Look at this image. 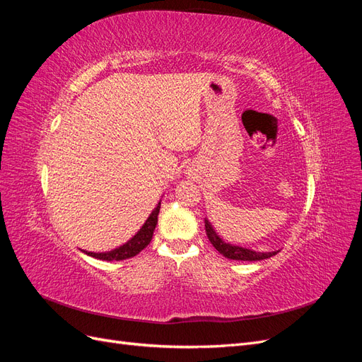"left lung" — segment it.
Here are the masks:
<instances>
[{"label":"left lung","instance_id":"1","mask_svg":"<svg viewBox=\"0 0 362 362\" xmlns=\"http://www.w3.org/2000/svg\"><path fill=\"white\" fill-rule=\"evenodd\" d=\"M205 231H206V237L210 240L211 245L216 247V250H218V254H222L223 257L229 258V259H238V261H259V259H266L270 258L273 255H276L279 250L275 252H257L252 250L247 247H242V246H235L231 243H226L221 238L216 231L213 225L210 223L208 218H205Z\"/></svg>","mask_w":362,"mask_h":362}]
</instances>
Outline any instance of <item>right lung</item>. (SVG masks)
I'll return each instance as SVG.
<instances>
[{
    "instance_id": "right-lung-1",
    "label": "right lung",
    "mask_w": 362,
    "mask_h": 362,
    "mask_svg": "<svg viewBox=\"0 0 362 362\" xmlns=\"http://www.w3.org/2000/svg\"><path fill=\"white\" fill-rule=\"evenodd\" d=\"M160 205H161V201L157 204L154 210H152V213L146 218V222L136 233V235L133 238H129L128 242L124 243L122 246H119L113 250H107V252H87V250H83V252L89 257L103 259V261H120V259L136 257L140 250H144L151 243L152 235H154V229L158 222Z\"/></svg>"
}]
</instances>
